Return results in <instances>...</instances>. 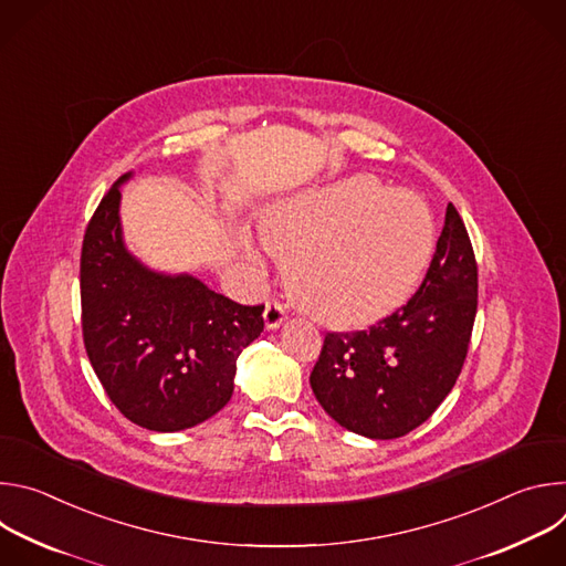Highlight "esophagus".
<instances>
[{"label": "esophagus", "instance_id": "esophagus-1", "mask_svg": "<svg viewBox=\"0 0 566 566\" xmlns=\"http://www.w3.org/2000/svg\"><path fill=\"white\" fill-rule=\"evenodd\" d=\"M284 319H286L284 306L280 302H269L266 308H264V325H266V329L269 332L277 329Z\"/></svg>", "mask_w": 566, "mask_h": 566}]
</instances>
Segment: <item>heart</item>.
<instances>
[{
    "instance_id": "heart-1",
    "label": "heart",
    "mask_w": 566,
    "mask_h": 566,
    "mask_svg": "<svg viewBox=\"0 0 566 566\" xmlns=\"http://www.w3.org/2000/svg\"><path fill=\"white\" fill-rule=\"evenodd\" d=\"M262 237L286 258V284L304 311L354 325L412 289L430 260L434 228L415 192L354 177L277 203ZM247 251L260 264L255 249Z\"/></svg>"
}]
</instances>
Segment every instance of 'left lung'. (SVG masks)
Wrapping results in <instances>:
<instances>
[{
	"label": "left lung",
	"instance_id": "left-lung-1",
	"mask_svg": "<svg viewBox=\"0 0 566 566\" xmlns=\"http://www.w3.org/2000/svg\"><path fill=\"white\" fill-rule=\"evenodd\" d=\"M476 313V262L452 203L419 291L363 332L325 336L311 389L349 432L398 439L426 423L454 387Z\"/></svg>",
	"mask_w": 566,
	"mask_h": 566
}]
</instances>
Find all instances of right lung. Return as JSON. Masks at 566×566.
I'll use <instances>...</instances> for the list:
<instances>
[{"label": "right lung", "mask_w": 566, "mask_h": 566, "mask_svg": "<svg viewBox=\"0 0 566 566\" xmlns=\"http://www.w3.org/2000/svg\"><path fill=\"white\" fill-rule=\"evenodd\" d=\"M120 177L96 208L80 255L83 338L114 406L132 423L179 432L232 396L237 358L264 332V304L244 306L201 280L140 264L123 241Z\"/></svg>", "instance_id": "add662e5"}]
</instances>
